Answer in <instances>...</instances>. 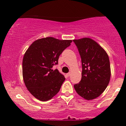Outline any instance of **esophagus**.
Instances as JSON below:
<instances>
[{"instance_id":"esophagus-1","label":"esophagus","mask_w":126,"mask_h":126,"mask_svg":"<svg viewBox=\"0 0 126 126\" xmlns=\"http://www.w3.org/2000/svg\"><path fill=\"white\" fill-rule=\"evenodd\" d=\"M70 75H71V73H70V72H69V73H67V76H70Z\"/></svg>"}]
</instances>
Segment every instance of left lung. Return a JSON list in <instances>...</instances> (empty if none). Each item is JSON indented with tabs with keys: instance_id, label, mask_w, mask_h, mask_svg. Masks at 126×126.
<instances>
[{
	"instance_id": "1",
	"label": "left lung",
	"mask_w": 126,
	"mask_h": 126,
	"mask_svg": "<svg viewBox=\"0 0 126 126\" xmlns=\"http://www.w3.org/2000/svg\"><path fill=\"white\" fill-rule=\"evenodd\" d=\"M81 57V80L75 84V91L82 98L92 100L98 97L107 87L111 68L107 53L89 38L73 40Z\"/></svg>"
}]
</instances>
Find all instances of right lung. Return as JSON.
Instances as JSON below:
<instances>
[{"mask_svg":"<svg viewBox=\"0 0 126 126\" xmlns=\"http://www.w3.org/2000/svg\"><path fill=\"white\" fill-rule=\"evenodd\" d=\"M72 40L46 37L34 41L22 60V76L28 90L41 101L51 99L60 91L65 78L53 67Z\"/></svg>","mask_w":126,"mask_h":126,"instance_id":"1","label":"right lung"}]
</instances>
